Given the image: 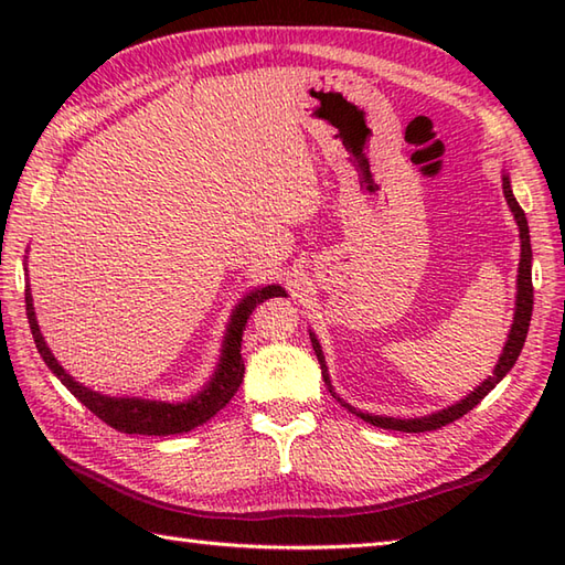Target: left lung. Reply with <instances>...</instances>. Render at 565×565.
I'll list each match as a JSON object with an SVG mask.
<instances>
[{
    "label": "left lung",
    "instance_id": "obj_1",
    "mask_svg": "<svg viewBox=\"0 0 565 565\" xmlns=\"http://www.w3.org/2000/svg\"><path fill=\"white\" fill-rule=\"evenodd\" d=\"M502 194H505L508 206L514 215V223L520 227V267H518V296H514V318H512V328L508 332V342L502 347V354L498 359V364L493 369V374H490L481 386H476L471 393L466 395V398L456 401L454 405L441 407V411L431 413V415H423V417H388V415H371V413H362L356 411L354 405H350L347 401H342L338 393H334V386L330 383V374H328V364H326V354H322V347L316 338V332H310V342H313V350L316 356L320 362L322 369V379L328 383V391L332 393V398H338L342 407L347 411L354 413L356 417H362L364 423L374 425V427H383V429H398V431H429V429H439L444 425L454 423V419L463 417L468 411H473V407L481 403L486 395L493 391L498 383L505 379L508 371L518 362V356L524 347L526 340V332H530V320H532V306H534V289H532V243H530V225H526V215L520 209L518 199L512 194V186H510V174L502 172Z\"/></svg>",
    "mask_w": 565,
    "mask_h": 565
}]
</instances>
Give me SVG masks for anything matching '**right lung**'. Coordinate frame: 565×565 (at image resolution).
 <instances>
[{
	"label": "right lung",
	"mask_w": 565,
	"mask_h": 565,
	"mask_svg": "<svg viewBox=\"0 0 565 565\" xmlns=\"http://www.w3.org/2000/svg\"><path fill=\"white\" fill-rule=\"evenodd\" d=\"M271 296H286V291L279 284H269V286H262V289H252L245 298H239L237 306L233 308L231 320H227L225 338L221 344V359L218 364H215L213 376L206 381V386H203L199 393L177 403L136 398V395L134 398H130V395H104L99 391L82 386L79 381L72 379L67 371L60 366V362L51 352V347L45 344L39 320H35L31 286H26V316H29L35 350L41 352L45 366L53 371V374L60 379V383L67 386V391L75 395L82 405H87L89 411L99 419H104L106 425L118 431H126V435L167 437V435H182V431H189L203 423H209V419L218 411H223L225 403L237 393L245 374L243 354H239V350H243L245 322L252 316V310Z\"/></svg>",
	"instance_id": "right-lung-1"
}]
</instances>
